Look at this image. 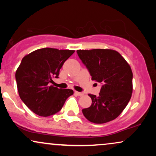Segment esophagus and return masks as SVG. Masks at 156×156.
<instances>
[{
	"instance_id": "1",
	"label": "esophagus",
	"mask_w": 156,
	"mask_h": 156,
	"mask_svg": "<svg viewBox=\"0 0 156 156\" xmlns=\"http://www.w3.org/2000/svg\"><path fill=\"white\" fill-rule=\"evenodd\" d=\"M75 94H77V95L78 96H83V92H75Z\"/></svg>"
}]
</instances>
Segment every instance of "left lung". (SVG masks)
Instances as JSON below:
<instances>
[{
	"instance_id": "obj_1",
	"label": "left lung",
	"mask_w": 156,
	"mask_h": 156,
	"mask_svg": "<svg viewBox=\"0 0 156 156\" xmlns=\"http://www.w3.org/2000/svg\"><path fill=\"white\" fill-rule=\"evenodd\" d=\"M77 53L92 80L101 84L99 95L89 94L92 105L82 110L84 117L97 124L116 119L131 98L133 73L130 65L113 50H78Z\"/></svg>"
}]
</instances>
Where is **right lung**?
Returning a JSON list of instances; mask_svg holds the SVG:
<instances>
[{"label":"right lung","mask_w":156,"mask_h":156,"mask_svg":"<svg viewBox=\"0 0 156 156\" xmlns=\"http://www.w3.org/2000/svg\"><path fill=\"white\" fill-rule=\"evenodd\" d=\"M69 50L44 48L23 57L15 73L20 99L39 116L48 117L62 109L72 89H58L51 85L58 78L64 62L74 53Z\"/></svg>","instance_id":"add662e5"}]
</instances>
